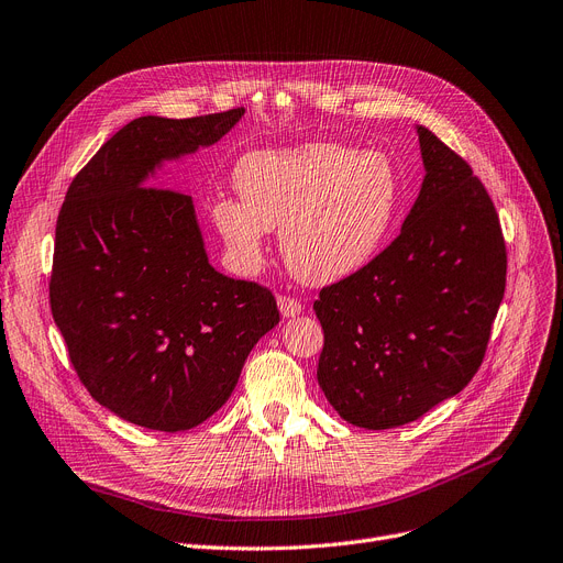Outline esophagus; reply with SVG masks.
<instances>
[{
	"mask_svg": "<svg viewBox=\"0 0 563 563\" xmlns=\"http://www.w3.org/2000/svg\"><path fill=\"white\" fill-rule=\"evenodd\" d=\"M277 305H279V311H282L284 318H296V316H300L305 311L302 302L296 300V298H290V296H279Z\"/></svg>",
	"mask_w": 563,
	"mask_h": 563,
	"instance_id": "34e87169",
	"label": "esophagus"
}]
</instances>
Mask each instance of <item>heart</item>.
<instances>
[{"instance_id":"b5f03b06","label":"heart","mask_w":563,"mask_h":563,"mask_svg":"<svg viewBox=\"0 0 563 563\" xmlns=\"http://www.w3.org/2000/svg\"><path fill=\"white\" fill-rule=\"evenodd\" d=\"M233 183L243 201L212 203L231 261L254 271L265 256V233L282 229L286 265L313 286L353 277L376 258L406 203L391 155L336 142L247 153Z\"/></svg>"}]
</instances>
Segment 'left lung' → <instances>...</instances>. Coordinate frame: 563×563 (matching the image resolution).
Wrapping results in <instances>:
<instances>
[{
  "label": "left lung",
  "instance_id": "obj_1",
  "mask_svg": "<svg viewBox=\"0 0 563 563\" xmlns=\"http://www.w3.org/2000/svg\"><path fill=\"white\" fill-rule=\"evenodd\" d=\"M423 183L394 243L320 290L318 385L347 423L385 431L456 396L486 355L506 286L497 210L465 159L417 125Z\"/></svg>",
  "mask_w": 563,
  "mask_h": 563
}]
</instances>
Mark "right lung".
<instances>
[{
  "mask_svg": "<svg viewBox=\"0 0 563 563\" xmlns=\"http://www.w3.org/2000/svg\"><path fill=\"white\" fill-rule=\"evenodd\" d=\"M243 114L130 121L73 178L59 210L52 318L87 391L151 431H190L216 415L279 323L271 290L208 263L192 197L151 183Z\"/></svg>",
  "mask_w": 563,
  "mask_h": 563,
  "instance_id": "1",
  "label": "right lung"
}]
</instances>
